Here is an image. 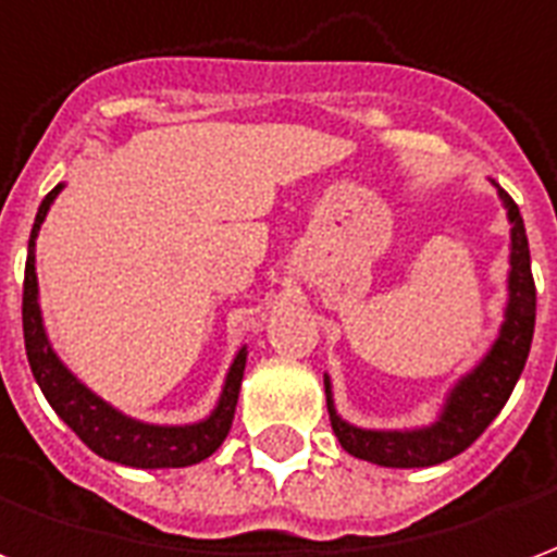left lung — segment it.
Returning a JSON list of instances; mask_svg holds the SVG:
<instances>
[{"label":"left lung","instance_id":"left-lung-1","mask_svg":"<svg viewBox=\"0 0 557 557\" xmlns=\"http://www.w3.org/2000/svg\"><path fill=\"white\" fill-rule=\"evenodd\" d=\"M510 223H513V247H510V304H507V322L502 327V337L492 346L486 361L478 370L466 375L450 403L444 409L442 420L430 430L418 432H370L355 430L346 420L337 418L331 406L327 391V411L334 435L358 459L375 462L385 468H426L438 466L450 456L462 454L466 447L478 442L483 430L490 426L495 414L504 409V403L513 394L519 375L525 370L531 337H534V315H537V286L531 274V253H528V235L519 206L513 196L498 187Z\"/></svg>","mask_w":557,"mask_h":557}]
</instances>
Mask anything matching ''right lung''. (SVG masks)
<instances>
[{"mask_svg": "<svg viewBox=\"0 0 557 557\" xmlns=\"http://www.w3.org/2000/svg\"><path fill=\"white\" fill-rule=\"evenodd\" d=\"M59 190H62V184H55L53 190L44 196L41 208L35 214L26 274H23V339H26V358H29L35 382L41 385L44 397L53 406L55 414L103 459H113V462L131 468H184L202 462L206 456L218 450L226 438V432H230L247 355H244V349L238 351L214 414L202 423H194V426H148V423L119 414L103 399L95 397L89 387L79 385L47 343L41 310H38V280H35V238H38L47 208Z\"/></svg>", "mask_w": 557, "mask_h": 557, "instance_id": "obj_1", "label": "right lung"}]
</instances>
